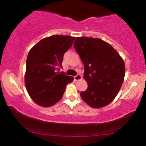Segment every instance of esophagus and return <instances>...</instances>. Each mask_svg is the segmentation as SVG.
Segmentation results:
<instances>
[{"label":"esophagus","mask_w":146,"mask_h":146,"mask_svg":"<svg viewBox=\"0 0 146 146\" xmlns=\"http://www.w3.org/2000/svg\"><path fill=\"white\" fill-rule=\"evenodd\" d=\"M82 79V76L80 74H78L76 76L74 77V80L75 81H78V80H80Z\"/></svg>","instance_id":"1"}]
</instances>
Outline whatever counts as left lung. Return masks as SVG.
<instances>
[{
    "instance_id": "8db88e82",
    "label": "left lung",
    "mask_w": 146,
    "mask_h": 146,
    "mask_svg": "<svg viewBox=\"0 0 146 146\" xmlns=\"http://www.w3.org/2000/svg\"><path fill=\"white\" fill-rule=\"evenodd\" d=\"M74 47L84 65V78L88 84L80 96L92 108H103L113 101L122 86L123 60L111 45L99 38L77 37Z\"/></svg>"
}]
</instances>
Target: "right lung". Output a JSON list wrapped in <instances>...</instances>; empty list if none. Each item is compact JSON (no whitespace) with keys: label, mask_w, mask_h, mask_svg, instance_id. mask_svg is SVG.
Listing matches in <instances>:
<instances>
[{"label":"right lung","mask_w":146,"mask_h":146,"mask_svg":"<svg viewBox=\"0 0 146 146\" xmlns=\"http://www.w3.org/2000/svg\"><path fill=\"white\" fill-rule=\"evenodd\" d=\"M75 37L54 36L42 39L30 49L26 62L25 83L30 98L38 105L50 107L62 98L72 76L58 71L64 53Z\"/></svg>","instance_id":"obj_1"}]
</instances>
